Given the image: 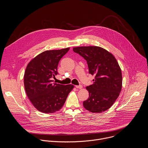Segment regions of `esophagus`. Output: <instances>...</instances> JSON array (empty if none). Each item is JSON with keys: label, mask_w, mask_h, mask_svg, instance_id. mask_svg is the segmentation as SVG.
<instances>
[{"label": "esophagus", "mask_w": 148, "mask_h": 148, "mask_svg": "<svg viewBox=\"0 0 148 148\" xmlns=\"http://www.w3.org/2000/svg\"><path fill=\"white\" fill-rule=\"evenodd\" d=\"M75 87L77 88H78V89H82V86H75Z\"/></svg>", "instance_id": "esophagus-1"}]
</instances>
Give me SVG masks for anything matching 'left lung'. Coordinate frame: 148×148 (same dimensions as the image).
<instances>
[{
  "mask_svg": "<svg viewBox=\"0 0 148 148\" xmlns=\"http://www.w3.org/2000/svg\"><path fill=\"white\" fill-rule=\"evenodd\" d=\"M73 51L87 61L89 73L95 76L93 84L86 87L89 97L83 102L84 107L94 113L107 110L122 89V73L117 60L112 54L98 46L77 47Z\"/></svg>",
  "mask_w": 148,
  "mask_h": 148,
  "instance_id": "obj_1",
  "label": "left lung"
}]
</instances>
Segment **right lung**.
Returning <instances> with one entry per match:
<instances>
[{"instance_id":"obj_1","label":"right lung","mask_w":148,"mask_h":148,"mask_svg":"<svg viewBox=\"0 0 148 148\" xmlns=\"http://www.w3.org/2000/svg\"><path fill=\"white\" fill-rule=\"evenodd\" d=\"M69 50L67 47L45 51L33 58L26 67L25 91L33 106L40 112L50 114L59 111L74 87L72 84L54 83L52 80L58 74L60 60Z\"/></svg>"}]
</instances>
